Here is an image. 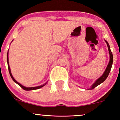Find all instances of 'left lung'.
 <instances>
[{
  "label": "left lung",
  "mask_w": 120,
  "mask_h": 120,
  "mask_svg": "<svg viewBox=\"0 0 120 120\" xmlns=\"http://www.w3.org/2000/svg\"><path fill=\"white\" fill-rule=\"evenodd\" d=\"M105 42L107 44V45H108V50H109V54H110V61L109 63L108 66H107V68H106V70H105V72H104L103 75L100 77V78L97 79V80L95 81V82L91 86L90 88H89V89H94V88H95L97 86H98V85H99L100 84H101V83H103L105 79H107L108 77L109 74L110 70H111V67H112V63H113V55H112V53L111 52V50H110V47L109 44L108 42L106 41H105Z\"/></svg>",
  "instance_id": "left-lung-1"
}]
</instances>
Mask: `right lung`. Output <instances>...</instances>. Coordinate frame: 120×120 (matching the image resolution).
<instances>
[{"instance_id":"add662e5","label":"right lung","mask_w":120,"mask_h":120,"mask_svg":"<svg viewBox=\"0 0 120 120\" xmlns=\"http://www.w3.org/2000/svg\"><path fill=\"white\" fill-rule=\"evenodd\" d=\"M8 52H9V50H8ZM8 54H7V63H8V69H9V73H10V75L11 76V79H12V80H13L14 82H15L16 83H17L18 84L19 86H20L22 88V89H24V90H35V89H39L43 87V86H44L46 84H47V83H44L43 84V85L41 86H38V87H26L25 86H22V84H21L20 83H19V82H17L15 80V79H14V78L13 77V76H12V74L11 73V70H10V66H9V57H8Z\"/></svg>"}]
</instances>
